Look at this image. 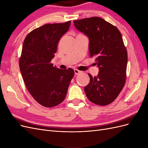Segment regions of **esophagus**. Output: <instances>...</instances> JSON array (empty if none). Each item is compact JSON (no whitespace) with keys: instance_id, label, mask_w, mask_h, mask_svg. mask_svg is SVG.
I'll return each mask as SVG.
<instances>
[{"instance_id":"1","label":"esophagus","mask_w":148,"mask_h":148,"mask_svg":"<svg viewBox=\"0 0 148 148\" xmlns=\"http://www.w3.org/2000/svg\"><path fill=\"white\" fill-rule=\"evenodd\" d=\"M74 71H75V75H79V73H82V71H79V70H77V69H75L74 70Z\"/></svg>"}]
</instances>
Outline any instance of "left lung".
I'll use <instances>...</instances> for the list:
<instances>
[{
  "mask_svg": "<svg viewBox=\"0 0 148 148\" xmlns=\"http://www.w3.org/2000/svg\"><path fill=\"white\" fill-rule=\"evenodd\" d=\"M77 29L89 39V57H96L99 67L96 77L84 87L88 99L99 106L112 102L122 90L127 78L128 56L119 29L100 17L73 21Z\"/></svg>",
  "mask_w": 148,
  "mask_h": 148,
  "instance_id": "left-lung-1",
  "label": "left lung"
}]
</instances>
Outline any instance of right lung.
<instances>
[{
  "instance_id": "obj_1",
  "label": "right lung",
  "mask_w": 148,
  "mask_h": 148,
  "mask_svg": "<svg viewBox=\"0 0 148 148\" xmlns=\"http://www.w3.org/2000/svg\"><path fill=\"white\" fill-rule=\"evenodd\" d=\"M71 21L46 24L33 29L23 42L19 66L28 91L39 104L52 107L64 101L74 70H62L51 63L61 37Z\"/></svg>"
}]
</instances>
